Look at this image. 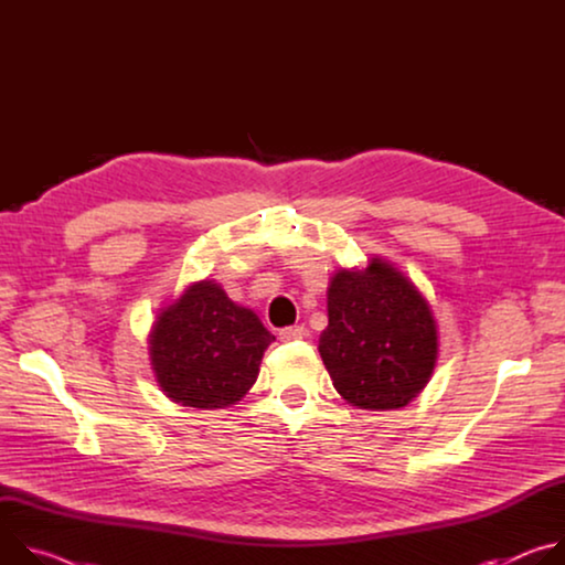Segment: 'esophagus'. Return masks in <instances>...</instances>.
Returning a JSON list of instances; mask_svg holds the SVG:
<instances>
[{
    "label": "esophagus",
    "mask_w": 565,
    "mask_h": 565,
    "mask_svg": "<svg viewBox=\"0 0 565 565\" xmlns=\"http://www.w3.org/2000/svg\"><path fill=\"white\" fill-rule=\"evenodd\" d=\"M303 335H306L303 327H286V329L279 331V340H281V342H297V340H301Z\"/></svg>",
    "instance_id": "obj_1"
}]
</instances>
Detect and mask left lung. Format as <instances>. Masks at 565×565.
I'll return each instance as SVG.
<instances>
[{
  "mask_svg": "<svg viewBox=\"0 0 565 565\" xmlns=\"http://www.w3.org/2000/svg\"><path fill=\"white\" fill-rule=\"evenodd\" d=\"M338 393L360 409H397L431 377L438 335L434 315L388 264L340 270L329 288V327L319 335Z\"/></svg>",
  "mask_w": 565,
  "mask_h": 565,
  "instance_id": "obj_1",
  "label": "left lung"
}]
</instances>
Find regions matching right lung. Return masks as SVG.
Returning <instances> with one entry per match:
<instances>
[{
	"instance_id": "add662e5",
	"label": "right lung",
	"mask_w": 565,
	"mask_h": 565,
	"mask_svg": "<svg viewBox=\"0 0 565 565\" xmlns=\"http://www.w3.org/2000/svg\"><path fill=\"white\" fill-rule=\"evenodd\" d=\"M149 338L158 384L196 409H221L244 395L275 340L253 310L236 306L212 281L192 286L158 317Z\"/></svg>"
}]
</instances>
